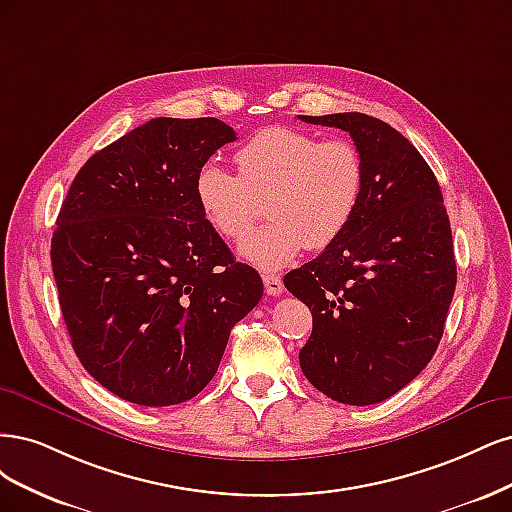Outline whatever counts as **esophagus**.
Listing matches in <instances>:
<instances>
[{
    "mask_svg": "<svg viewBox=\"0 0 512 512\" xmlns=\"http://www.w3.org/2000/svg\"><path fill=\"white\" fill-rule=\"evenodd\" d=\"M263 287H266V293L274 295V298L283 293V289H285L283 280H280V276H276V274H263Z\"/></svg>",
    "mask_w": 512,
    "mask_h": 512,
    "instance_id": "1",
    "label": "esophagus"
}]
</instances>
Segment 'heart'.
<instances>
[{
	"label": "heart",
	"instance_id": "b5f03b06",
	"mask_svg": "<svg viewBox=\"0 0 512 512\" xmlns=\"http://www.w3.org/2000/svg\"><path fill=\"white\" fill-rule=\"evenodd\" d=\"M238 174L214 161L195 174V200L206 223L240 240L268 197L272 219L240 242V255L263 270H278L304 246L325 249L353 221L364 195L366 166L349 140H319L293 127H266L238 148Z\"/></svg>",
	"mask_w": 512,
	"mask_h": 512
}]
</instances>
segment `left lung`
Here are the masks:
<instances>
[{
  "label": "left lung",
  "mask_w": 512,
  "mask_h": 512,
  "mask_svg": "<svg viewBox=\"0 0 512 512\" xmlns=\"http://www.w3.org/2000/svg\"><path fill=\"white\" fill-rule=\"evenodd\" d=\"M300 119L349 131L366 166L344 234L285 276L312 310L300 366L327 398L376 404L438 349L457 283L449 214L432 168L398 129L361 112Z\"/></svg>",
  "instance_id": "8db88e82"
}]
</instances>
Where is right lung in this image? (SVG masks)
Returning <instances> with one entry per match:
<instances>
[{
	"mask_svg": "<svg viewBox=\"0 0 512 512\" xmlns=\"http://www.w3.org/2000/svg\"><path fill=\"white\" fill-rule=\"evenodd\" d=\"M236 131L159 117L76 174L51 242L59 306L80 364L140 406L195 398L232 327L263 295L195 200V174Z\"/></svg>",
	"mask_w": 512,
	"mask_h": 512,
	"instance_id": "obj_1",
	"label": "right lung"
}]
</instances>
